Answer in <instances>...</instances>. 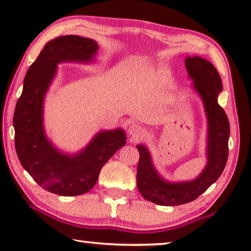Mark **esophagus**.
<instances>
[{"instance_id":"1","label":"esophagus","mask_w":251,"mask_h":251,"mask_svg":"<svg viewBox=\"0 0 251 251\" xmlns=\"http://www.w3.org/2000/svg\"><path fill=\"white\" fill-rule=\"evenodd\" d=\"M129 133L132 139L137 140L139 138L142 137L143 134V128L140 125H137V123H133V125H131L129 126Z\"/></svg>"}]
</instances>
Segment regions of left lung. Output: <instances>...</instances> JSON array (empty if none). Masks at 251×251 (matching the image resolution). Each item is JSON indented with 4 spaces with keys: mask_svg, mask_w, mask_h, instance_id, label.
I'll use <instances>...</instances> for the list:
<instances>
[{
    "mask_svg": "<svg viewBox=\"0 0 251 251\" xmlns=\"http://www.w3.org/2000/svg\"><path fill=\"white\" fill-rule=\"evenodd\" d=\"M185 66L195 90L203 99L208 120V163L199 177L192 182L168 183L156 173L150 154L144 146H137L140 160L137 172L138 190L147 201L163 206L190 203L221 176L228 159L229 122L217 97L223 89L222 78L216 68L201 57L188 56Z\"/></svg>",
    "mask_w": 251,
    "mask_h": 251,
    "instance_id": "1",
    "label": "left lung"
}]
</instances>
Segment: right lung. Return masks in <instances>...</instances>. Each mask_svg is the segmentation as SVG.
Wrapping results in <instances>:
<instances>
[{
	"label": "right lung",
	"instance_id": "1",
	"mask_svg": "<svg viewBox=\"0 0 251 251\" xmlns=\"http://www.w3.org/2000/svg\"><path fill=\"white\" fill-rule=\"evenodd\" d=\"M98 50L94 39L66 35L48 42L30 65L17 100L13 125L21 164L44 190L60 196L89 192L101 168L126 144L121 129L98 133L81 153L61 154L46 139L43 129V101L61 61H88Z\"/></svg>",
	"mask_w": 251,
	"mask_h": 251
}]
</instances>
